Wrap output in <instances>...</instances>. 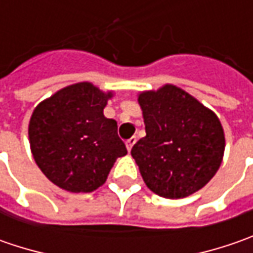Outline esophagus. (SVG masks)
<instances>
[{
  "label": "esophagus",
  "instance_id": "esophagus-1",
  "mask_svg": "<svg viewBox=\"0 0 253 253\" xmlns=\"http://www.w3.org/2000/svg\"><path fill=\"white\" fill-rule=\"evenodd\" d=\"M136 143V136H132V138H129L128 141H126V148H128V151H131L132 146Z\"/></svg>",
  "mask_w": 253,
  "mask_h": 253
}]
</instances>
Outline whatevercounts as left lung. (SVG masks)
Instances as JSON below:
<instances>
[{
	"instance_id": "1",
	"label": "left lung",
	"mask_w": 253,
	"mask_h": 253,
	"mask_svg": "<svg viewBox=\"0 0 253 253\" xmlns=\"http://www.w3.org/2000/svg\"><path fill=\"white\" fill-rule=\"evenodd\" d=\"M146 136L131 155L146 186L165 199H183L217 173L225 138L217 115L174 85L139 95Z\"/></svg>"
}]
</instances>
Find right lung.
Returning <instances> with one entry per match:
<instances>
[{
    "mask_svg": "<svg viewBox=\"0 0 253 253\" xmlns=\"http://www.w3.org/2000/svg\"><path fill=\"white\" fill-rule=\"evenodd\" d=\"M111 95L90 83H79L35 108L29 122L32 155L56 186L90 193L104 184L117 158L128 153L117 121L102 114Z\"/></svg>",
    "mask_w": 253,
    "mask_h": 253,
    "instance_id": "right-lung-1",
    "label": "right lung"
}]
</instances>
